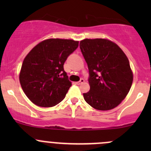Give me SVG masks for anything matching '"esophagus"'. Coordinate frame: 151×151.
Here are the masks:
<instances>
[{"mask_svg":"<svg viewBox=\"0 0 151 151\" xmlns=\"http://www.w3.org/2000/svg\"><path fill=\"white\" fill-rule=\"evenodd\" d=\"M84 82H85V80H83V78H82V79H80V81H79V82H77V85H81V84H83V83H84Z\"/></svg>","mask_w":151,"mask_h":151,"instance_id":"1","label":"esophagus"}]
</instances>
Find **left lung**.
I'll list each match as a JSON object with an SVG mask.
<instances>
[{
  "label": "left lung",
  "mask_w": 151,
  "mask_h": 151,
  "mask_svg": "<svg viewBox=\"0 0 151 151\" xmlns=\"http://www.w3.org/2000/svg\"><path fill=\"white\" fill-rule=\"evenodd\" d=\"M80 47L89 71L87 103L99 110H109L126 98L133 74L127 57L116 44L104 39L81 41Z\"/></svg>",
  "instance_id": "1"
}]
</instances>
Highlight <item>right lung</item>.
Listing matches in <instances>:
<instances>
[{
    "label": "right lung",
    "mask_w": 151,
    "mask_h": 151,
    "mask_svg": "<svg viewBox=\"0 0 151 151\" xmlns=\"http://www.w3.org/2000/svg\"><path fill=\"white\" fill-rule=\"evenodd\" d=\"M79 42L50 39L33 47L22 63L19 74L21 87L36 105L50 107L66 96L71 83L63 64L78 47Z\"/></svg>",
    "instance_id": "obj_1"
}]
</instances>
